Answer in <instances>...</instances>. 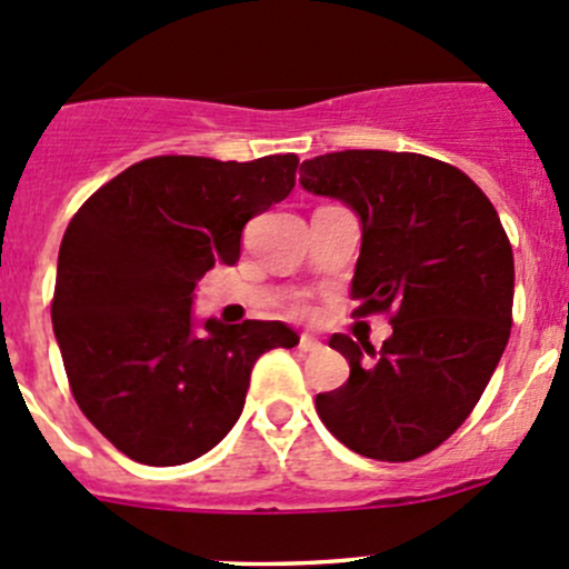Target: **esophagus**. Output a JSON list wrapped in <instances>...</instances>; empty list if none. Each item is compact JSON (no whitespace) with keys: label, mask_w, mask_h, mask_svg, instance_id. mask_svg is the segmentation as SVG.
<instances>
[{"label":"esophagus","mask_w":569,"mask_h":569,"mask_svg":"<svg viewBox=\"0 0 569 569\" xmlns=\"http://www.w3.org/2000/svg\"><path fill=\"white\" fill-rule=\"evenodd\" d=\"M300 349L302 352H319L321 343L313 336H300Z\"/></svg>","instance_id":"esophagus-1"}]
</instances>
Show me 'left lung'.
Listing matches in <instances>:
<instances>
[{
  "mask_svg": "<svg viewBox=\"0 0 569 569\" xmlns=\"http://www.w3.org/2000/svg\"><path fill=\"white\" fill-rule=\"evenodd\" d=\"M300 183L360 217L355 313H393L380 352L330 338L349 380L317 396L321 423L371 460L429 455L462 427L509 341L515 258L498 211L462 170L421 153H325L302 162Z\"/></svg>",
  "mask_w": 569,
  "mask_h": 569,
  "instance_id": "1",
  "label": "left lung"
}]
</instances>
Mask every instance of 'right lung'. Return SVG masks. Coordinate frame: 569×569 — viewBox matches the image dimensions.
I'll use <instances>...</instances> for the list:
<instances>
[{"label": "right lung", "instance_id": "add662e5", "mask_svg": "<svg viewBox=\"0 0 569 569\" xmlns=\"http://www.w3.org/2000/svg\"><path fill=\"white\" fill-rule=\"evenodd\" d=\"M295 153L220 162L153 157L84 200L57 258L51 325L79 410L134 462L198 460L239 421L263 352L297 347L283 321H203L192 297L239 261L250 217L295 189Z\"/></svg>", "mask_w": 569, "mask_h": 569}]
</instances>
